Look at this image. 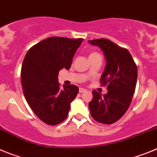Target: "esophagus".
Instances as JSON below:
<instances>
[{"label":"esophagus","instance_id":"1","mask_svg":"<svg viewBox=\"0 0 157 157\" xmlns=\"http://www.w3.org/2000/svg\"><path fill=\"white\" fill-rule=\"evenodd\" d=\"M86 91V89H83V88H79V93L80 94H82V93H84Z\"/></svg>","mask_w":157,"mask_h":157}]
</instances>
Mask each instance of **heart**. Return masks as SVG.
<instances>
[{
	"mask_svg": "<svg viewBox=\"0 0 157 157\" xmlns=\"http://www.w3.org/2000/svg\"><path fill=\"white\" fill-rule=\"evenodd\" d=\"M98 55H99V54L96 53V52H93L92 54H90V56H98Z\"/></svg>",
	"mask_w": 157,
	"mask_h": 157,
	"instance_id": "heart-1",
	"label": "heart"
}]
</instances>
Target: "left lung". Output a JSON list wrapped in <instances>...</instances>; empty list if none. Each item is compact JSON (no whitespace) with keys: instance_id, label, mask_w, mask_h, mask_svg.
<instances>
[{"instance_id":"left-lung-1","label":"left lung","mask_w":157,"mask_h":157,"mask_svg":"<svg viewBox=\"0 0 157 157\" xmlns=\"http://www.w3.org/2000/svg\"><path fill=\"white\" fill-rule=\"evenodd\" d=\"M88 42L103 52L106 65L101 81L108 85L106 94L93 91V100L89 103L90 114L98 123L112 124L120 120L130 106L138 78L137 66L127 49L110 40L101 38Z\"/></svg>"}]
</instances>
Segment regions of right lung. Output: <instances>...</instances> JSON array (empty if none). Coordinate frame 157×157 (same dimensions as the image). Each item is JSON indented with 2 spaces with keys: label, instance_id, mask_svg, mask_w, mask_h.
<instances>
[{
  "label": "right lung",
  "instance_id": "right-lung-1",
  "mask_svg": "<svg viewBox=\"0 0 157 157\" xmlns=\"http://www.w3.org/2000/svg\"><path fill=\"white\" fill-rule=\"evenodd\" d=\"M82 38L52 37L30 48L23 59L21 80L23 94L29 106L40 120L56 125L67 117L71 103L78 88L63 85L59 88L58 74L68 70Z\"/></svg>",
  "mask_w": 157,
  "mask_h": 157
}]
</instances>
